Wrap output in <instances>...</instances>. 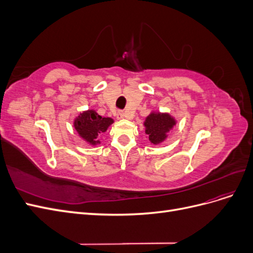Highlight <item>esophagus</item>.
Listing matches in <instances>:
<instances>
[{"label": "esophagus", "mask_w": 253, "mask_h": 253, "mask_svg": "<svg viewBox=\"0 0 253 253\" xmlns=\"http://www.w3.org/2000/svg\"><path fill=\"white\" fill-rule=\"evenodd\" d=\"M117 118L118 119H124L125 118V112L124 111H119L117 113Z\"/></svg>", "instance_id": "1"}]
</instances>
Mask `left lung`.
Listing matches in <instances>:
<instances>
[{
	"mask_svg": "<svg viewBox=\"0 0 253 253\" xmlns=\"http://www.w3.org/2000/svg\"><path fill=\"white\" fill-rule=\"evenodd\" d=\"M175 125V120L169 114L152 113L144 121L145 134L153 144H158L167 138V133Z\"/></svg>",
	"mask_w": 253,
	"mask_h": 253,
	"instance_id": "left-lung-1",
	"label": "left lung"
}]
</instances>
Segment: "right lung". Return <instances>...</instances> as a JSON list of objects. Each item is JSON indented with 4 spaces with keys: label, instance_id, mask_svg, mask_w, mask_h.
Here are the masks:
<instances>
[{
    "label": "right lung",
    "instance_id": "1",
    "mask_svg": "<svg viewBox=\"0 0 253 253\" xmlns=\"http://www.w3.org/2000/svg\"><path fill=\"white\" fill-rule=\"evenodd\" d=\"M112 118H104L98 115L95 111L89 110L81 113L75 119V128L80 137L90 144H97L99 141L98 136L104 133L108 127L113 124Z\"/></svg>",
    "mask_w": 253,
    "mask_h": 253
}]
</instances>
